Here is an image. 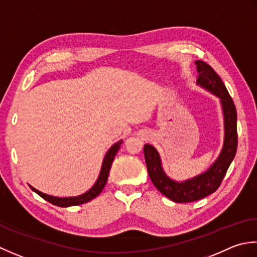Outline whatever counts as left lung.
<instances>
[{
	"label": "left lung",
	"instance_id": "8db88e82",
	"mask_svg": "<svg viewBox=\"0 0 257 257\" xmlns=\"http://www.w3.org/2000/svg\"><path fill=\"white\" fill-rule=\"evenodd\" d=\"M197 84L219 97L224 115V143L217 160L211 167L193 179L176 182L165 174L159 152L153 145H144L145 163L154 186L175 203H188L215 192L235 158L237 149V113L234 102L216 72L203 61H196Z\"/></svg>",
	"mask_w": 257,
	"mask_h": 257
}]
</instances>
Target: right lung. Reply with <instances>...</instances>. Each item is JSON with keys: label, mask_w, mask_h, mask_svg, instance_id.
<instances>
[{"label": "right lung", "mask_w": 257, "mask_h": 257, "mask_svg": "<svg viewBox=\"0 0 257 257\" xmlns=\"http://www.w3.org/2000/svg\"><path fill=\"white\" fill-rule=\"evenodd\" d=\"M123 141H118L115 144L111 146V149L107 151V153L104 156L103 163H102V169L101 172H99V175L97 177V180L95 182L90 190L85 192L84 194L78 195V196H71V197H56V196H51L48 194H44V193L40 192L39 190H36L33 186L30 187L32 188V191L35 192L36 194H39L42 198H44L45 201L50 202L51 204L56 206H61V207H69V206H74V205H80V204H84L90 202L93 198H95L99 193L103 191L104 186H105L106 182H107V177L109 174V170H111L112 163L114 161L115 155H116L117 151L119 150V146H121Z\"/></svg>", "instance_id": "1"}]
</instances>
